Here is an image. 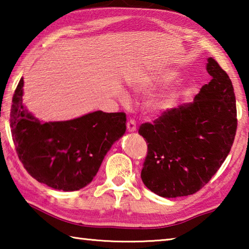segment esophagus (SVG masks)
<instances>
[{"label":"esophagus","mask_w":249,"mask_h":249,"mask_svg":"<svg viewBox=\"0 0 249 249\" xmlns=\"http://www.w3.org/2000/svg\"><path fill=\"white\" fill-rule=\"evenodd\" d=\"M126 126H127V130L128 132H135V130H136V122H135L134 120H128V122H127V124H126Z\"/></svg>","instance_id":"obj_1"}]
</instances>
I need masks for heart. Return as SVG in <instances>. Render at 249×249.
I'll return each instance as SVG.
<instances>
[{
	"label": "heart",
	"mask_w": 249,
	"mask_h": 249,
	"mask_svg": "<svg viewBox=\"0 0 249 249\" xmlns=\"http://www.w3.org/2000/svg\"><path fill=\"white\" fill-rule=\"evenodd\" d=\"M177 77H178V72H176L175 70H163L161 72L151 74L149 77L142 80V81L137 84L136 89L137 91L146 93V92H149L156 87L174 81ZM180 98L181 91L179 88H169V89L165 90L161 93L155 94L151 98H149V100L146 103V107L150 112L162 113L174 107ZM121 100L123 102H126L127 101V95L123 94L121 96Z\"/></svg>",
	"instance_id": "heart-1"
}]
</instances>
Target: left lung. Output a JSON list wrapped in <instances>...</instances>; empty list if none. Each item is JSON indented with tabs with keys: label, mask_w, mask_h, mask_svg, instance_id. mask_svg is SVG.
<instances>
[{
	"label": "left lung",
	"mask_w": 249,
	"mask_h": 249,
	"mask_svg": "<svg viewBox=\"0 0 249 249\" xmlns=\"http://www.w3.org/2000/svg\"><path fill=\"white\" fill-rule=\"evenodd\" d=\"M206 71L212 80L192 103L162 113L138 133L148 144L142 180L163 197L199 191L220 169L234 142L237 119L233 84L213 58Z\"/></svg>",
	"instance_id": "8db88e82"
}]
</instances>
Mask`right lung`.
I'll list each match as a JSON object with an SVG mask.
<instances>
[{
  "mask_svg": "<svg viewBox=\"0 0 249 249\" xmlns=\"http://www.w3.org/2000/svg\"><path fill=\"white\" fill-rule=\"evenodd\" d=\"M23 78L12 100L11 132L16 153L33 178L62 191L89 184L112 145L126 130L125 113L95 111L78 119L41 122L23 104Z\"/></svg>",
  "mask_w": 249,
  "mask_h": 249,
  "instance_id": "right-lung-1",
  "label": "right lung"
}]
</instances>
